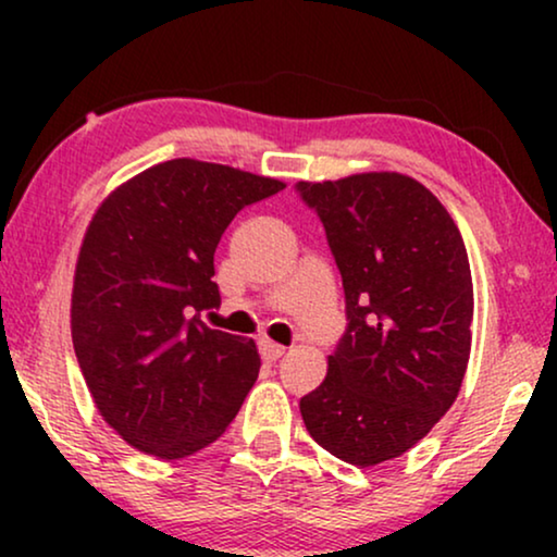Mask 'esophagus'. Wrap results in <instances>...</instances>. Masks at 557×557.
<instances>
[{"label":"esophagus","instance_id":"obj_1","mask_svg":"<svg viewBox=\"0 0 557 557\" xmlns=\"http://www.w3.org/2000/svg\"><path fill=\"white\" fill-rule=\"evenodd\" d=\"M286 347L284 345H276V342L271 339H261V357L265 362H276L278 357H284Z\"/></svg>","mask_w":557,"mask_h":557}]
</instances>
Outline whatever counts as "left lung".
I'll use <instances>...</instances> for the list:
<instances>
[{"label": "left lung", "instance_id": "left-lung-1", "mask_svg": "<svg viewBox=\"0 0 557 557\" xmlns=\"http://www.w3.org/2000/svg\"><path fill=\"white\" fill-rule=\"evenodd\" d=\"M342 273L347 330L299 408L337 459L375 467L413 448L454 406L471 352L474 286L436 195L398 172L299 182Z\"/></svg>", "mask_w": 557, "mask_h": 557}]
</instances>
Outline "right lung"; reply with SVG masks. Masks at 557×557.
I'll list each match as a JSON object with an SVG mask.
<instances>
[{
	"instance_id": "1",
	"label": "right lung",
	"mask_w": 557,
	"mask_h": 557,
	"mask_svg": "<svg viewBox=\"0 0 557 557\" xmlns=\"http://www.w3.org/2000/svg\"><path fill=\"white\" fill-rule=\"evenodd\" d=\"M286 185L225 164L170 159L101 202L83 238L71 330L98 413L157 459L223 433L253 387L256 342L210 330L215 248L246 205Z\"/></svg>"
}]
</instances>
